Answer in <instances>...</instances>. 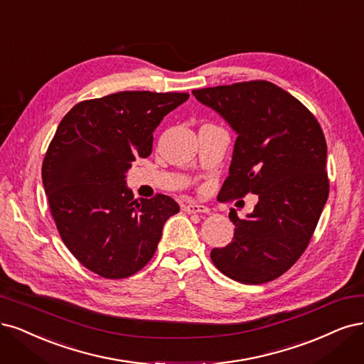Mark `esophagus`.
<instances>
[{"label":"esophagus","instance_id":"34e87169","mask_svg":"<svg viewBox=\"0 0 364 364\" xmlns=\"http://www.w3.org/2000/svg\"><path fill=\"white\" fill-rule=\"evenodd\" d=\"M183 210L186 212V214H209V208L203 206V205H198V203L185 205Z\"/></svg>","mask_w":364,"mask_h":364}]
</instances>
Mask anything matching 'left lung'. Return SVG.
<instances>
[{
	"mask_svg": "<svg viewBox=\"0 0 364 364\" xmlns=\"http://www.w3.org/2000/svg\"><path fill=\"white\" fill-rule=\"evenodd\" d=\"M237 139L221 198L257 194L252 214L232 210L235 235L210 259L229 279L260 284L280 277L307 248L328 198L327 143L318 120L268 81L193 90Z\"/></svg>",
	"mask_w": 364,
	"mask_h": 364,
	"instance_id": "left-lung-1",
	"label": "left lung"
}]
</instances>
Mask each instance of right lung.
Listing matches in <instances>:
<instances>
[{
    "label": "right lung",
    "mask_w": 364,
    "mask_h": 364,
    "mask_svg": "<svg viewBox=\"0 0 364 364\" xmlns=\"http://www.w3.org/2000/svg\"><path fill=\"white\" fill-rule=\"evenodd\" d=\"M188 93L119 92L75 105L48 147L42 181L58 233L82 265L124 279L155 255L179 205L164 194L134 198L127 173L152 154L154 132Z\"/></svg>",
    "instance_id": "1"
}]
</instances>
